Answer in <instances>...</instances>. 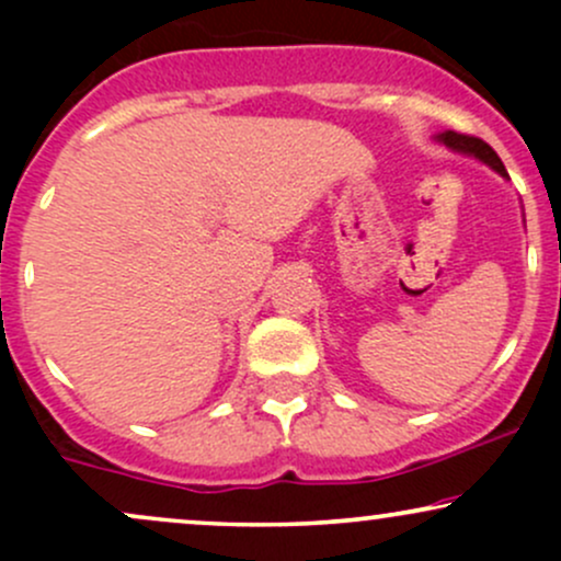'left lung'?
Segmentation results:
<instances>
[{
  "instance_id": "8db88e82",
  "label": "left lung",
  "mask_w": 561,
  "mask_h": 561,
  "mask_svg": "<svg viewBox=\"0 0 561 561\" xmlns=\"http://www.w3.org/2000/svg\"><path fill=\"white\" fill-rule=\"evenodd\" d=\"M440 141H446L450 150H459V152H467V156L480 158L482 163L491 165V169L501 173V176H508L504 163H501V158L495 156L493 147L488 145V141H482L480 137H472V134H459V131H446V134H440Z\"/></svg>"
}]
</instances>
